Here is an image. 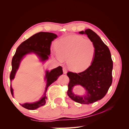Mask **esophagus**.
Segmentation results:
<instances>
[{"label":"esophagus","instance_id":"1","mask_svg":"<svg viewBox=\"0 0 129 129\" xmlns=\"http://www.w3.org/2000/svg\"><path fill=\"white\" fill-rule=\"evenodd\" d=\"M63 74H67V69H66L65 68H63Z\"/></svg>","mask_w":129,"mask_h":129}]
</instances>
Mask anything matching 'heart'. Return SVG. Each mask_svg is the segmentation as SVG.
<instances>
[{
    "mask_svg": "<svg viewBox=\"0 0 129 129\" xmlns=\"http://www.w3.org/2000/svg\"><path fill=\"white\" fill-rule=\"evenodd\" d=\"M56 51L54 52L60 62L67 60V65L71 71L81 72L86 70L94 58L95 45L89 38L72 35L62 38L55 44Z\"/></svg>",
    "mask_w": 129,
    "mask_h": 129,
    "instance_id": "b5f03b06",
    "label": "heart"
}]
</instances>
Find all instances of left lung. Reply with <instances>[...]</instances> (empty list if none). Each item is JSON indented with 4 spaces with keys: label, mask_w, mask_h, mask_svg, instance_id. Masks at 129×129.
<instances>
[{
    "label": "left lung",
    "mask_w": 129,
    "mask_h": 129,
    "mask_svg": "<svg viewBox=\"0 0 129 129\" xmlns=\"http://www.w3.org/2000/svg\"><path fill=\"white\" fill-rule=\"evenodd\" d=\"M87 34L95 45L96 52L91 65L84 71L79 73L69 72L67 94L72 100L81 104H89L100 100L105 96L111 86L113 62L108 46L101 38L90 29L79 32ZM76 85H81L86 91L85 95H77L72 89Z\"/></svg>",
    "instance_id": "left-lung-1"
}]
</instances>
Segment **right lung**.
Wrapping results in <instances>:
<instances>
[{
    "label": "right lung",
    "mask_w": 129,
    "mask_h": 129,
    "mask_svg": "<svg viewBox=\"0 0 129 129\" xmlns=\"http://www.w3.org/2000/svg\"><path fill=\"white\" fill-rule=\"evenodd\" d=\"M57 37V35L53 33L41 32L35 34L22 42L17 48L12 60V71L10 76V81L11 82L14 79L21 60L27 54H35L39 58L40 61L43 62L47 60L50 54V48L52 42ZM62 74L63 71L61 66L52 69L50 72L46 71L45 80H46V85L43 97L37 102L20 104L22 107L32 110L44 105L46 104V100L47 99L46 95L47 88L50 84L56 81L58 77ZM11 92L13 97V89L12 88L11 84Z\"/></svg>",
    "instance_id": "add662e5"
}]
</instances>
